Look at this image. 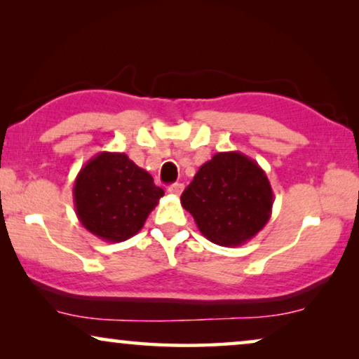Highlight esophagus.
<instances>
[{
  "instance_id": "esophagus-1",
  "label": "esophagus",
  "mask_w": 359,
  "mask_h": 359,
  "mask_svg": "<svg viewBox=\"0 0 359 359\" xmlns=\"http://www.w3.org/2000/svg\"><path fill=\"white\" fill-rule=\"evenodd\" d=\"M183 189H184L183 184H181V183H175V184H171L170 188H168V193L173 194V196H180L181 193H183Z\"/></svg>"
}]
</instances>
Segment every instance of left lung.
<instances>
[{
  "mask_svg": "<svg viewBox=\"0 0 359 359\" xmlns=\"http://www.w3.org/2000/svg\"><path fill=\"white\" fill-rule=\"evenodd\" d=\"M273 189L264 170L240 151H219L181 194L199 232L220 247H238L268 224Z\"/></svg>",
  "mask_w": 359,
  "mask_h": 359,
  "instance_id": "obj_1",
  "label": "left lung"
}]
</instances>
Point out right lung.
<instances>
[{"instance_id": "right-lung-1", "label": "right lung", "mask_w": 359, "mask_h": 359, "mask_svg": "<svg viewBox=\"0 0 359 359\" xmlns=\"http://www.w3.org/2000/svg\"><path fill=\"white\" fill-rule=\"evenodd\" d=\"M165 191L126 154L101 151L76 175L73 203L88 232L104 242H124L144 227Z\"/></svg>"}]
</instances>
